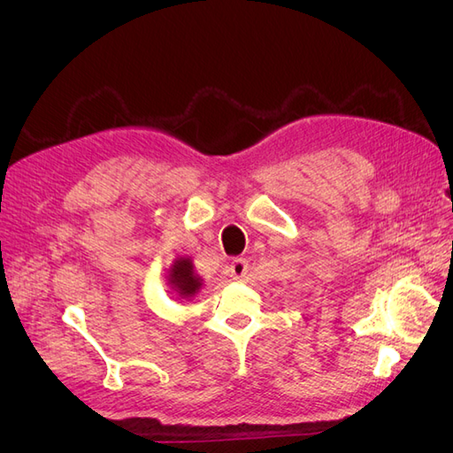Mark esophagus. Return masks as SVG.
<instances>
[{"label":"esophagus","mask_w":453,"mask_h":453,"mask_svg":"<svg viewBox=\"0 0 453 453\" xmlns=\"http://www.w3.org/2000/svg\"><path fill=\"white\" fill-rule=\"evenodd\" d=\"M230 278L232 280H242V278H245V273L250 272V265H248V260L245 258H234L230 263Z\"/></svg>","instance_id":"esophagus-1"}]
</instances>
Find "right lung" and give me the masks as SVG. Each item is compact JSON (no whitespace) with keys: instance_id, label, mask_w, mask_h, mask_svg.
I'll return each mask as SVG.
<instances>
[{"instance_id":"right-lung-1","label":"right lung","mask_w":453,"mask_h":453,"mask_svg":"<svg viewBox=\"0 0 453 453\" xmlns=\"http://www.w3.org/2000/svg\"><path fill=\"white\" fill-rule=\"evenodd\" d=\"M170 283L173 285L175 293L181 298L193 296L200 289V278L195 273L193 260L190 258H177L170 270Z\"/></svg>"}]
</instances>
